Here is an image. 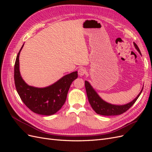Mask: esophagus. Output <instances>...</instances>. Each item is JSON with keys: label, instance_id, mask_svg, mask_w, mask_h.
Here are the masks:
<instances>
[{"label": "esophagus", "instance_id": "1", "mask_svg": "<svg viewBox=\"0 0 152 152\" xmlns=\"http://www.w3.org/2000/svg\"><path fill=\"white\" fill-rule=\"evenodd\" d=\"M86 68H83V67H81L79 69V70H78V74H79L80 76H83L86 74Z\"/></svg>", "mask_w": 152, "mask_h": 152}]
</instances>
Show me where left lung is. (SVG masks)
I'll use <instances>...</instances> for the list:
<instances>
[{
  "label": "left lung",
  "instance_id": "8db88e82",
  "mask_svg": "<svg viewBox=\"0 0 152 152\" xmlns=\"http://www.w3.org/2000/svg\"><path fill=\"white\" fill-rule=\"evenodd\" d=\"M134 45L137 51L141 55L139 48L137 47V45L134 42ZM85 87L89 102L95 112L99 115L107 116L118 115H121L124 112H126L127 110L129 109L134 104L137 99L139 98L142 89H143V88L141 89L140 94L131 102L124 105H115L108 103L103 100L99 97L95 90L93 88V87L91 86L89 82L86 80L85 81Z\"/></svg>",
  "mask_w": 152,
  "mask_h": 152
}]
</instances>
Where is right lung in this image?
<instances>
[{"label": "right lung", "instance_id": "add662e5", "mask_svg": "<svg viewBox=\"0 0 152 152\" xmlns=\"http://www.w3.org/2000/svg\"><path fill=\"white\" fill-rule=\"evenodd\" d=\"M18 53L15 65V83L16 89L23 102L32 112L43 115H51L60 110L65 104L68 92L72 82L76 79L77 72L63 77L54 84L43 88L28 86L23 80L20 72Z\"/></svg>", "mask_w": 152, "mask_h": 152}]
</instances>
